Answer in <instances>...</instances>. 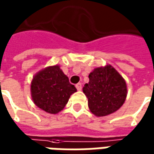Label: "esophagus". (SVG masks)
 <instances>
[{"instance_id": "esophagus-1", "label": "esophagus", "mask_w": 154, "mask_h": 154, "mask_svg": "<svg viewBox=\"0 0 154 154\" xmlns=\"http://www.w3.org/2000/svg\"><path fill=\"white\" fill-rule=\"evenodd\" d=\"M76 88L77 89V91H81L82 90V83H77V85H76Z\"/></svg>"}]
</instances>
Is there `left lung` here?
Segmentation results:
<instances>
[{
	"label": "left lung",
	"instance_id": "obj_1",
	"mask_svg": "<svg viewBox=\"0 0 154 154\" xmlns=\"http://www.w3.org/2000/svg\"><path fill=\"white\" fill-rule=\"evenodd\" d=\"M82 90L88 99L89 109L97 116L116 112L122 106L127 96L125 81L110 65L95 68Z\"/></svg>",
	"mask_w": 154,
	"mask_h": 154
}]
</instances>
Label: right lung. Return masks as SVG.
Returning <instances> with one entry per match:
<instances>
[{"label":"right lung","mask_w":154,"mask_h":154,"mask_svg":"<svg viewBox=\"0 0 154 154\" xmlns=\"http://www.w3.org/2000/svg\"><path fill=\"white\" fill-rule=\"evenodd\" d=\"M77 91L74 85L59 66L46 67L35 75L31 82L32 99L41 110L57 114L63 110L70 98Z\"/></svg>","instance_id":"right-lung-1"}]
</instances>
